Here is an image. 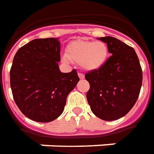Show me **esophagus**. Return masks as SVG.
Instances as JSON below:
<instances>
[{"label": "esophagus", "mask_w": 154, "mask_h": 154, "mask_svg": "<svg viewBox=\"0 0 154 154\" xmlns=\"http://www.w3.org/2000/svg\"><path fill=\"white\" fill-rule=\"evenodd\" d=\"M78 77H79L80 79H83L84 78V74L82 72H78Z\"/></svg>", "instance_id": "34e87169"}]
</instances>
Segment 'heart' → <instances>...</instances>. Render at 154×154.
Listing matches in <instances>:
<instances>
[{"label": "heart", "instance_id": "obj_1", "mask_svg": "<svg viewBox=\"0 0 154 154\" xmlns=\"http://www.w3.org/2000/svg\"><path fill=\"white\" fill-rule=\"evenodd\" d=\"M66 55L65 60L81 64L82 68L88 71H94L106 62L109 48L103 41L77 40L67 45Z\"/></svg>", "mask_w": 154, "mask_h": 154}]
</instances>
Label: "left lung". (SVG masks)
<instances>
[{
    "mask_svg": "<svg viewBox=\"0 0 154 154\" xmlns=\"http://www.w3.org/2000/svg\"><path fill=\"white\" fill-rule=\"evenodd\" d=\"M111 54L98 70L85 74L90 88L87 99L92 112L103 121H116L125 116L138 99L143 71L132 47L114 37L99 38Z\"/></svg>",
    "mask_w": 154,
    "mask_h": 154,
    "instance_id": "left-lung-1",
    "label": "left lung"
}]
</instances>
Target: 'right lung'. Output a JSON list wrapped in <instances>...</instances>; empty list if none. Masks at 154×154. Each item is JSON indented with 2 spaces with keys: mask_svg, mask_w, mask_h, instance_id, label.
<instances>
[{
  "mask_svg": "<svg viewBox=\"0 0 154 154\" xmlns=\"http://www.w3.org/2000/svg\"><path fill=\"white\" fill-rule=\"evenodd\" d=\"M58 38H36L13 58L10 84L16 104L32 121L50 122L62 114L69 93L79 81L77 71L60 72Z\"/></svg>",
  "mask_w": 154,
  "mask_h": 154,
  "instance_id": "right-lung-1",
  "label": "right lung"
}]
</instances>
